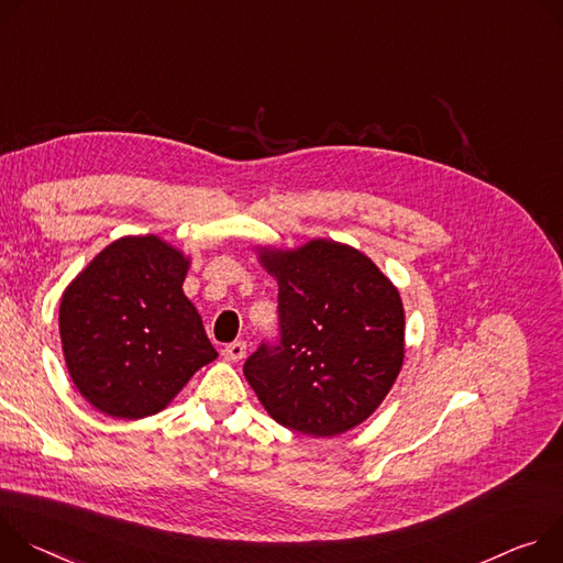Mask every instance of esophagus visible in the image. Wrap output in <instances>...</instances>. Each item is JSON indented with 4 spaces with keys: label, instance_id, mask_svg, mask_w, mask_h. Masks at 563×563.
<instances>
[{
    "label": "esophagus",
    "instance_id": "obj_1",
    "mask_svg": "<svg viewBox=\"0 0 563 563\" xmlns=\"http://www.w3.org/2000/svg\"><path fill=\"white\" fill-rule=\"evenodd\" d=\"M245 349H247V344L241 342V340L230 342V344L223 349V357H225L228 362H239V360L245 355Z\"/></svg>",
    "mask_w": 563,
    "mask_h": 563
}]
</instances>
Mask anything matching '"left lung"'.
I'll return each instance as SVG.
<instances>
[{
    "mask_svg": "<svg viewBox=\"0 0 563 563\" xmlns=\"http://www.w3.org/2000/svg\"><path fill=\"white\" fill-rule=\"evenodd\" d=\"M277 279V342H262L243 373L266 411L308 435H338L366 420L405 357L396 286L355 247L318 239L262 250Z\"/></svg>",
    "mask_w": 563,
    "mask_h": 563,
    "instance_id": "8db88e82",
    "label": "left lung"
}]
</instances>
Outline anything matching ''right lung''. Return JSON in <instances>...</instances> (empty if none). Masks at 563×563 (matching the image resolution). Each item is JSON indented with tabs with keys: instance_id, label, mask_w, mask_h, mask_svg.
<instances>
[{
	"instance_id": "obj_1",
	"label": "right lung",
	"mask_w": 563,
	"mask_h": 563,
	"mask_svg": "<svg viewBox=\"0 0 563 563\" xmlns=\"http://www.w3.org/2000/svg\"><path fill=\"white\" fill-rule=\"evenodd\" d=\"M187 262L154 234L122 236L71 282L59 338L78 391L111 418L158 413L217 357L183 295Z\"/></svg>"
}]
</instances>
